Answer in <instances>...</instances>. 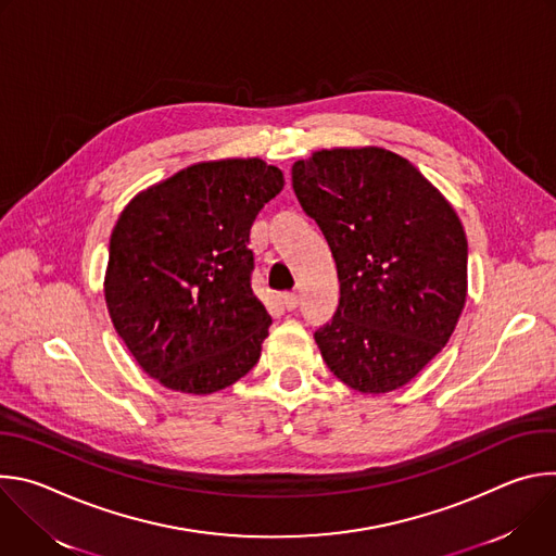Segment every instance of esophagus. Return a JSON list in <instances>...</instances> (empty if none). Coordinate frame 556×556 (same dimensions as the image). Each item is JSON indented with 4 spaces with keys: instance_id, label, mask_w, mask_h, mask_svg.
Returning <instances> with one entry per match:
<instances>
[{
    "instance_id": "obj_1",
    "label": "esophagus",
    "mask_w": 556,
    "mask_h": 556,
    "mask_svg": "<svg viewBox=\"0 0 556 556\" xmlns=\"http://www.w3.org/2000/svg\"><path fill=\"white\" fill-rule=\"evenodd\" d=\"M281 301H283V305H286L288 309H294V307L299 305V294H296V292H283V294H281Z\"/></svg>"
}]
</instances>
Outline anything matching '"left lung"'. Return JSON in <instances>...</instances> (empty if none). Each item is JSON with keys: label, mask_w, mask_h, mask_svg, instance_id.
<instances>
[{"label": "left lung", "mask_w": 556, "mask_h": 556, "mask_svg": "<svg viewBox=\"0 0 556 556\" xmlns=\"http://www.w3.org/2000/svg\"><path fill=\"white\" fill-rule=\"evenodd\" d=\"M292 189L319 224L341 281L324 361L361 393L407 384L451 339L466 301L459 217L403 155L324 149L292 165Z\"/></svg>", "instance_id": "1"}]
</instances>
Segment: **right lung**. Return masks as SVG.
Listing matches in <instances>:
<instances>
[{"instance_id": "right-lung-1", "label": "right lung", "mask_w": 556, "mask_h": 556, "mask_svg": "<svg viewBox=\"0 0 556 556\" xmlns=\"http://www.w3.org/2000/svg\"><path fill=\"white\" fill-rule=\"evenodd\" d=\"M283 189L260 157L187 167L136 195L110 240L105 301L138 365L185 393L247 376L273 324L255 296L257 213Z\"/></svg>"}]
</instances>
